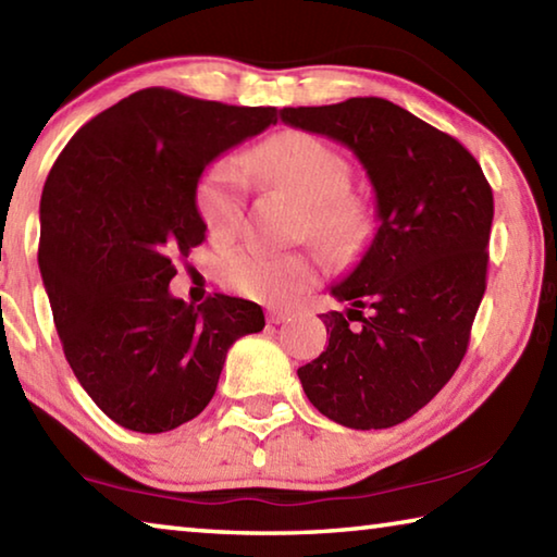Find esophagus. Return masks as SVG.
<instances>
[{
    "label": "esophagus",
    "instance_id": "obj_1",
    "mask_svg": "<svg viewBox=\"0 0 557 557\" xmlns=\"http://www.w3.org/2000/svg\"><path fill=\"white\" fill-rule=\"evenodd\" d=\"M287 319H289V314L282 312V309H270V312H268L270 324H282V322H287Z\"/></svg>",
    "mask_w": 557,
    "mask_h": 557
}]
</instances>
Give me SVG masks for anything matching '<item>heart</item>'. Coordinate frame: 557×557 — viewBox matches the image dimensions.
Masks as SVG:
<instances>
[{"label": "heart", "instance_id": "obj_1", "mask_svg": "<svg viewBox=\"0 0 557 557\" xmlns=\"http://www.w3.org/2000/svg\"><path fill=\"white\" fill-rule=\"evenodd\" d=\"M262 182L285 188L307 206V228L326 248H344L366 231L363 206L348 196L351 164L334 147L307 132H280L248 154ZM245 176L231 159H215L196 184V209L213 235L231 233L243 219ZM225 287L243 297L282 305L317 282V265L301 252L240 245L219 262Z\"/></svg>", "mask_w": 557, "mask_h": 557}]
</instances>
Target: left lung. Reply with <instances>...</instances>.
<instances>
[{"label": "left lung", "mask_w": 557, "mask_h": 557, "mask_svg": "<svg viewBox=\"0 0 557 557\" xmlns=\"http://www.w3.org/2000/svg\"><path fill=\"white\" fill-rule=\"evenodd\" d=\"M280 120L351 149L375 194L369 250L332 285L329 346L297 371L309 403L354 430L400 425L467 354L486 289L494 196L455 137L383 98L285 108Z\"/></svg>", "instance_id": "obj_1"}]
</instances>
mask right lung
<instances>
[{
	"mask_svg": "<svg viewBox=\"0 0 557 557\" xmlns=\"http://www.w3.org/2000/svg\"><path fill=\"white\" fill-rule=\"evenodd\" d=\"M277 122L164 88L86 122L41 194L39 270L65 361L92 403L132 432H169L211 403L225 354L262 332L260 305L172 297L174 260L206 240L203 169Z\"/></svg>",
	"mask_w": 557,
	"mask_h": 557,
	"instance_id": "right-lung-1",
	"label": "right lung"
}]
</instances>
